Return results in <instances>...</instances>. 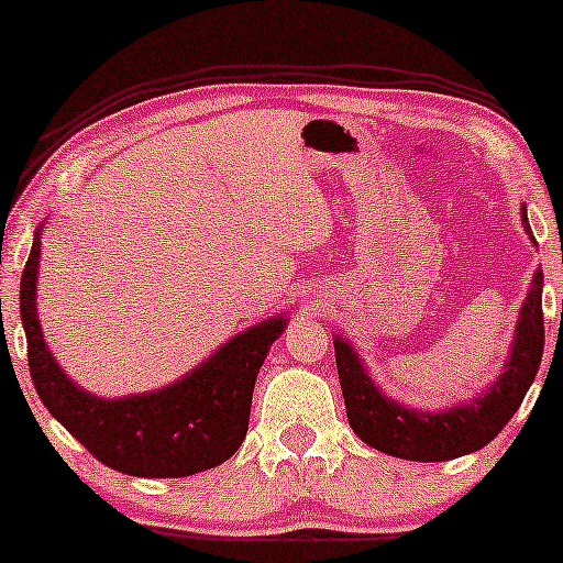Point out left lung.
Listing matches in <instances>:
<instances>
[{"label": "left lung", "mask_w": 563, "mask_h": 563, "mask_svg": "<svg viewBox=\"0 0 563 563\" xmlns=\"http://www.w3.org/2000/svg\"><path fill=\"white\" fill-rule=\"evenodd\" d=\"M521 228L532 238L527 206L521 203ZM545 328H542V269L532 275L527 299L516 318L506 365L493 384L476 397L444 410H418L386 397L371 378L360 352L349 339L333 335L335 365L344 391L346 418L365 444L402 461L439 463L482 450L510 421L538 376Z\"/></svg>", "instance_id": "obj_1"}]
</instances>
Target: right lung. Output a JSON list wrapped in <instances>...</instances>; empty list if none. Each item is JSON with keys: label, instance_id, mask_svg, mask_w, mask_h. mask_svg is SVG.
<instances>
[{"label": "right lung", "instance_id": "obj_1", "mask_svg": "<svg viewBox=\"0 0 563 563\" xmlns=\"http://www.w3.org/2000/svg\"><path fill=\"white\" fill-rule=\"evenodd\" d=\"M44 222L34 232L21 277V320L31 378L55 421L66 426L70 437L79 439L100 463L145 479L192 476L235 455L249 431L256 376L269 346L286 331L288 314H273L232 335L203 363L161 389L113 399L97 397L70 380L42 333L36 283Z\"/></svg>", "mask_w": 563, "mask_h": 563}]
</instances>
